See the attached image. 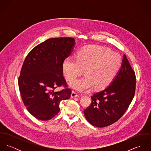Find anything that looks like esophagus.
Returning <instances> with one entry per match:
<instances>
[{
	"label": "esophagus",
	"mask_w": 151,
	"mask_h": 151,
	"mask_svg": "<svg viewBox=\"0 0 151 151\" xmlns=\"http://www.w3.org/2000/svg\"><path fill=\"white\" fill-rule=\"evenodd\" d=\"M78 96V95L77 94V92H76L75 91H73L72 92H71V98H76V97H77Z\"/></svg>",
	"instance_id": "34e87169"
}]
</instances>
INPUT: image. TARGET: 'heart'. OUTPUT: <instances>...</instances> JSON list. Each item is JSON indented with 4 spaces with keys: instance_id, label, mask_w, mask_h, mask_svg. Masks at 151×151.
<instances>
[{
    "instance_id": "b5f03b06",
    "label": "heart",
    "mask_w": 151,
    "mask_h": 151,
    "mask_svg": "<svg viewBox=\"0 0 151 151\" xmlns=\"http://www.w3.org/2000/svg\"><path fill=\"white\" fill-rule=\"evenodd\" d=\"M121 63L119 53L105 47L92 45L81 49L77 59L67 58L63 63V70L69 81L82 75L85 70V77L70 84L73 88L84 92L93 86L97 90L107 87L117 75Z\"/></svg>"
}]
</instances>
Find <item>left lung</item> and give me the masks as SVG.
<instances>
[{
  "label": "left lung",
  "mask_w": 151,
  "mask_h": 151,
  "mask_svg": "<svg viewBox=\"0 0 151 151\" xmlns=\"http://www.w3.org/2000/svg\"><path fill=\"white\" fill-rule=\"evenodd\" d=\"M135 72L124 55L121 68L105 89L93 94L91 105L84 110L87 121L105 127L119 120L129 108L135 92Z\"/></svg>",
  "instance_id": "1"
}]
</instances>
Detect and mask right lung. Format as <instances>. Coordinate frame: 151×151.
<instances>
[{"label": "right lung", "instance_id": "right-lung-1", "mask_svg": "<svg viewBox=\"0 0 151 151\" xmlns=\"http://www.w3.org/2000/svg\"><path fill=\"white\" fill-rule=\"evenodd\" d=\"M75 45L71 37L50 38L34 47L26 56L19 77L22 100L35 118L48 120L60 111L62 100L71 96L63 76V63ZM64 89L56 92L57 87Z\"/></svg>", "mask_w": 151, "mask_h": 151}]
</instances>
